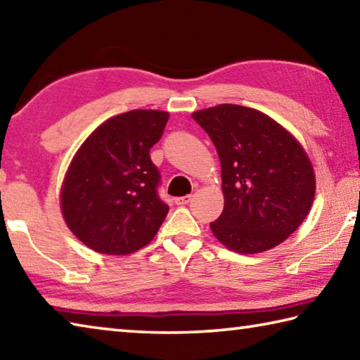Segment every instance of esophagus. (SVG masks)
<instances>
[{
  "label": "esophagus",
  "instance_id": "34e87169",
  "mask_svg": "<svg viewBox=\"0 0 360 360\" xmlns=\"http://www.w3.org/2000/svg\"><path fill=\"white\" fill-rule=\"evenodd\" d=\"M191 200H192V195H184V197L176 198L174 202H176V205H178V206H184V205H187L188 202H191Z\"/></svg>",
  "mask_w": 360,
  "mask_h": 360
}]
</instances>
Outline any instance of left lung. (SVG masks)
I'll use <instances>...</instances> for the list:
<instances>
[{"label": "left lung", "instance_id": "obj_1", "mask_svg": "<svg viewBox=\"0 0 360 360\" xmlns=\"http://www.w3.org/2000/svg\"><path fill=\"white\" fill-rule=\"evenodd\" d=\"M216 146L224 211L211 230L240 254L266 251L298 229L316 182L308 155L278 122L255 109L219 105L192 114Z\"/></svg>", "mask_w": 360, "mask_h": 360}]
</instances>
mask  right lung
Listing matches in <instances>:
<instances>
[{"label": "right lung", "instance_id": "obj_1", "mask_svg": "<svg viewBox=\"0 0 360 360\" xmlns=\"http://www.w3.org/2000/svg\"><path fill=\"white\" fill-rule=\"evenodd\" d=\"M169 114L129 111L101 124L72 158L62 188L70 230L101 254H131L154 238L168 214L150 148Z\"/></svg>", "mask_w": 360, "mask_h": 360}]
</instances>
